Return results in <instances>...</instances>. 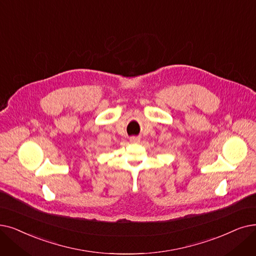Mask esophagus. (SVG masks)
<instances>
[{
	"instance_id": "34e87169",
	"label": "esophagus",
	"mask_w": 256,
	"mask_h": 256,
	"mask_svg": "<svg viewBox=\"0 0 256 256\" xmlns=\"http://www.w3.org/2000/svg\"><path fill=\"white\" fill-rule=\"evenodd\" d=\"M130 141L132 143H138V142L140 141V138H138V137H130Z\"/></svg>"
}]
</instances>
